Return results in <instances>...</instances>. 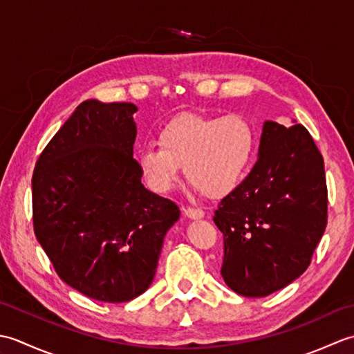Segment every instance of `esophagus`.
Listing matches in <instances>:
<instances>
[{"label": "esophagus", "mask_w": 354, "mask_h": 354, "mask_svg": "<svg viewBox=\"0 0 354 354\" xmlns=\"http://www.w3.org/2000/svg\"><path fill=\"white\" fill-rule=\"evenodd\" d=\"M184 213L187 217H190V219H202V217L205 216L204 209L201 208H193V207H187L184 208Z\"/></svg>", "instance_id": "34e87169"}]
</instances>
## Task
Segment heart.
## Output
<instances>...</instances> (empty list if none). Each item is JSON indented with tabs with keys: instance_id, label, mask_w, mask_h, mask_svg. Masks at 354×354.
Here are the masks:
<instances>
[{
	"instance_id": "heart-1",
	"label": "heart",
	"mask_w": 354,
	"mask_h": 354,
	"mask_svg": "<svg viewBox=\"0 0 354 354\" xmlns=\"http://www.w3.org/2000/svg\"><path fill=\"white\" fill-rule=\"evenodd\" d=\"M255 149V131L239 114L205 117L184 112L158 132V145L137 152V164L149 189L165 194L181 179V167L194 189L225 196L243 181Z\"/></svg>"
}]
</instances>
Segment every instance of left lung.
I'll return each mask as SVG.
<instances>
[{
  "label": "left lung",
  "mask_w": 354,
  "mask_h": 354,
  "mask_svg": "<svg viewBox=\"0 0 354 354\" xmlns=\"http://www.w3.org/2000/svg\"><path fill=\"white\" fill-rule=\"evenodd\" d=\"M221 274L243 297H266L309 268L327 225L324 160L303 124L265 122L259 160L217 205Z\"/></svg>",
  "instance_id": "1"
}]
</instances>
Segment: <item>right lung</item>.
Masks as SVG:
<instances>
[{
	"label": "right lung",
	"instance_id": "right-lung-1",
	"mask_svg": "<svg viewBox=\"0 0 354 354\" xmlns=\"http://www.w3.org/2000/svg\"><path fill=\"white\" fill-rule=\"evenodd\" d=\"M133 103L85 100L51 138L32 178L37 242L62 280L104 303L152 284L178 205L149 192L133 160Z\"/></svg>",
	"mask_w": 354,
	"mask_h": 354
}]
</instances>
